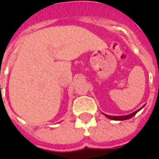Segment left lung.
<instances>
[{"mask_svg":"<svg viewBox=\"0 0 159 159\" xmlns=\"http://www.w3.org/2000/svg\"><path fill=\"white\" fill-rule=\"evenodd\" d=\"M144 107V106H143ZM143 107H141L140 109H139V110L135 111L134 112H133V113L131 114H129V115H126V116H109V115H107V114H104L105 116L107 117H108V118H110V119L111 120H116V121H123V120H127V119H129V118H131L132 117H134L135 114L139 111L140 110H141L142 108H143Z\"/></svg>","mask_w":159,"mask_h":159,"instance_id":"8db88e82","label":"left lung"}]
</instances>
